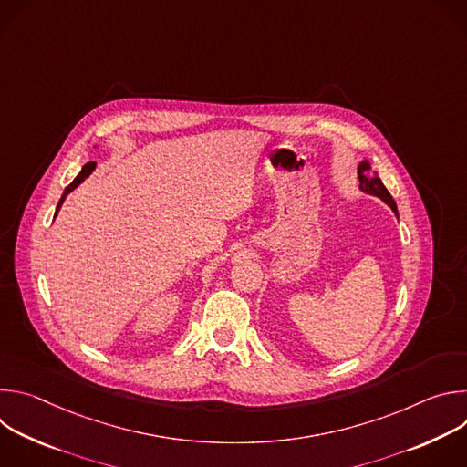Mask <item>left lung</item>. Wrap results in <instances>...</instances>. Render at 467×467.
Returning a JSON list of instances; mask_svg holds the SVG:
<instances>
[{
    "mask_svg": "<svg viewBox=\"0 0 467 467\" xmlns=\"http://www.w3.org/2000/svg\"><path fill=\"white\" fill-rule=\"evenodd\" d=\"M358 181H360V188H362L364 192L380 197L382 202H386V203L391 207V211L397 214V205H395V202H393V197L389 195V192H388L386 186L382 184V181H380V177L377 175V171H371V164H369L368 161L360 162V166H358Z\"/></svg>",
    "mask_w": 467,
    "mask_h": 467,
    "instance_id": "left-lung-1",
    "label": "left lung"
}]
</instances>
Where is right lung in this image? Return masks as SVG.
I'll return each mask as SVG.
<instances>
[{
    "label": "right lung",
    "mask_w": 467,
    "mask_h": 467,
    "mask_svg": "<svg viewBox=\"0 0 467 467\" xmlns=\"http://www.w3.org/2000/svg\"><path fill=\"white\" fill-rule=\"evenodd\" d=\"M94 168H96V162H87V164L83 166L81 173H79V175H78V177H76V179H74V181H72L68 186H66V190H64V193H62V197H60V202H58V205H57V213H58L60 205L64 203L66 195H68V193H70L74 188H78V186H79V184H81V182H83V181H85V179H87V177H88V175L94 171ZM57 213H55V214H57Z\"/></svg>",
    "instance_id": "1"
}]
</instances>
